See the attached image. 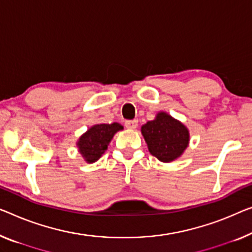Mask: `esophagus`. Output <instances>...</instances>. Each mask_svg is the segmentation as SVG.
Listing matches in <instances>:
<instances>
[{
    "label": "esophagus",
    "instance_id": "obj_1",
    "mask_svg": "<svg viewBox=\"0 0 252 252\" xmlns=\"http://www.w3.org/2000/svg\"><path fill=\"white\" fill-rule=\"evenodd\" d=\"M138 126V121L137 120H132V121H126V127L130 130H136Z\"/></svg>",
    "mask_w": 252,
    "mask_h": 252
}]
</instances>
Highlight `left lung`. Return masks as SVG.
Wrapping results in <instances>:
<instances>
[{
	"mask_svg": "<svg viewBox=\"0 0 252 252\" xmlns=\"http://www.w3.org/2000/svg\"><path fill=\"white\" fill-rule=\"evenodd\" d=\"M141 134L149 153L163 163H171L181 157L190 141L189 129L163 111L141 126Z\"/></svg>",
	"mask_w": 252,
	"mask_h": 252,
	"instance_id": "left-lung-1",
	"label": "left lung"
}]
</instances>
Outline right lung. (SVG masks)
<instances>
[{
  "mask_svg": "<svg viewBox=\"0 0 252 252\" xmlns=\"http://www.w3.org/2000/svg\"><path fill=\"white\" fill-rule=\"evenodd\" d=\"M123 130L118 122L111 125H95L82 133L77 140L78 152L86 163H95L106 152L114 134Z\"/></svg>",
  "mask_w": 252,
  "mask_h": 252,
  "instance_id": "obj_1",
  "label": "right lung"
}]
</instances>
